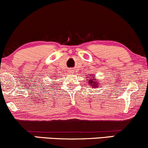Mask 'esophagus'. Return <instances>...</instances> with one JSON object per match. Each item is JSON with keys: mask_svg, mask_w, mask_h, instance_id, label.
Wrapping results in <instances>:
<instances>
[{"mask_svg": "<svg viewBox=\"0 0 148 148\" xmlns=\"http://www.w3.org/2000/svg\"><path fill=\"white\" fill-rule=\"evenodd\" d=\"M73 71H74V70H72V69H70V70H69V72H70V73H72Z\"/></svg>", "mask_w": 148, "mask_h": 148, "instance_id": "34e87169", "label": "esophagus"}]
</instances>
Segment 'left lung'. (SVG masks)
I'll use <instances>...</instances> for the list:
<instances>
[{"instance_id":"8db88e82","label":"left lung","mask_w":148,"mask_h":148,"mask_svg":"<svg viewBox=\"0 0 148 148\" xmlns=\"http://www.w3.org/2000/svg\"><path fill=\"white\" fill-rule=\"evenodd\" d=\"M90 78L89 76L86 77V80L88 81V84L90 86H91V88H97L98 87V85H99V79H95V76H92V74H90Z\"/></svg>"}]
</instances>
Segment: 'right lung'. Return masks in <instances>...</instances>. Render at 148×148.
<instances>
[{
    "label": "right lung",
    "mask_w": 148,
    "mask_h": 148,
    "mask_svg": "<svg viewBox=\"0 0 148 148\" xmlns=\"http://www.w3.org/2000/svg\"><path fill=\"white\" fill-rule=\"evenodd\" d=\"M50 86H51V85H50Z\"/></svg>",
    "instance_id": "obj_1"
}]
</instances>
